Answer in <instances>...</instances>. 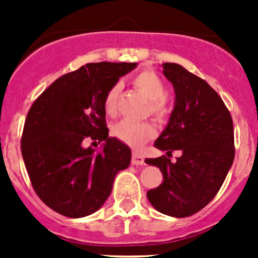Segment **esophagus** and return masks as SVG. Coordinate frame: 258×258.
<instances>
[{"instance_id":"34e87169","label":"esophagus","mask_w":258,"mask_h":258,"mask_svg":"<svg viewBox=\"0 0 258 258\" xmlns=\"http://www.w3.org/2000/svg\"><path fill=\"white\" fill-rule=\"evenodd\" d=\"M132 163L136 166H144L145 165L144 156L140 155V153H137V152H134L132 153Z\"/></svg>"}]
</instances>
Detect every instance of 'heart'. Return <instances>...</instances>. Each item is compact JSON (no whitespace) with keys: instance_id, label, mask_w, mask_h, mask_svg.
Here are the masks:
<instances>
[{"instance_id":"obj_1","label":"heart","mask_w":258,"mask_h":258,"mask_svg":"<svg viewBox=\"0 0 258 258\" xmlns=\"http://www.w3.org/2000/svg\"><path fill=\"white\" fill-rule=\"evenodd\" d=\"M132 83L135 87L139 88L147 98L152 101V111L156 114L165 113V101L163 97L166 95V88L162 80L152 71H142L132 77ZM119 95V85L116 83L106 92L103 100V107L108 114L116 112L117 98ZM113 134L119 141L131 146V147H140L146 141L155 136L156 131L153 126L144 122H136L132 119H123L116 124Z\"/></svg>"}]
</instances>
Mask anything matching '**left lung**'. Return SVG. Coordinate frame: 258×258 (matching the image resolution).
I'll return each mask as SVG.
<instances>
[{"instance_id": "obj_1", "label": "left lung", "mask_w": 258, "mask_h": 258, "mask_svg": "<svg viewBox=\"0 0 258 258\" xmlns=\"http://www.w3.org/2000/svg\"><path fill=\"white\" fill-rule=\"evenodd\" d=\"M163 75L175 88L170 119L155 141V147L170 156L147 158L157 166L163 182L147 192V199L161 213L187 217L209 205L217 195L235 158L233 122L222 98L205 80L177 63H163Z\"/></svg>"}]
</instances>
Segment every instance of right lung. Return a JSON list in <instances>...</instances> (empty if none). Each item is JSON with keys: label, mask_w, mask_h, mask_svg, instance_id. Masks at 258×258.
<instances>
[{"label": "right lung", "mask_w": 258, "mask_h": 258, "mask_svg": "<svg viewBox=\"0 0 258 258\" xmlns=\"http://www.w3.org/2000/svg\"><path fill=\"white\" fill-rule=\"evenodd\" d=\"M137 63H87L63 75L33 102L21 151L33 189L49 209L80 218L101 209L117 173L131 162L127 145L108 137L106 92ZM103 142L101 151L83 147Z\"/></svg>", "instance_id": "add662e5"}]
</instances>
